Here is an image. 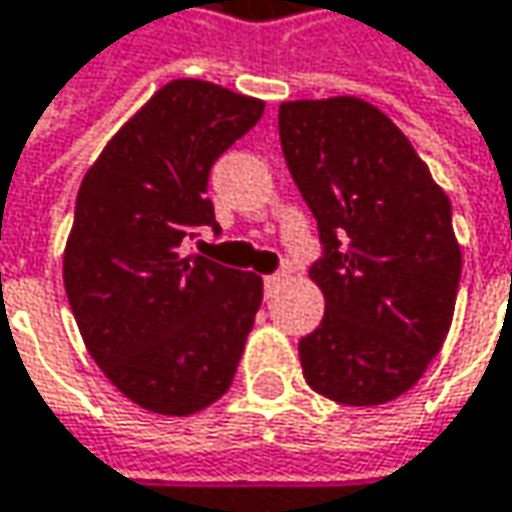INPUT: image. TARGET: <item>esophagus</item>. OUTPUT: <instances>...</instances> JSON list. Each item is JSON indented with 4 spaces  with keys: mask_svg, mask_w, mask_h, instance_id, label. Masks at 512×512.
I'll use <instances>...</instances> for the list:
<instances>
[{
    "mask_svg": "<svg viewBox=\"0 0 512 512\" xmlns=\"http://www.w3.org/2000/svg\"><path fill=\"white\" fill-rule=\"evenodd\" d=\"M285 282V274H271V276H265V291L271 294V291H276L279 285Z\"/></svg>",
    "mask_w": 512,
    "mask_h": 512,
    "instance_id": "34e87169",
    "label": "esophagus"
}]
</instances>
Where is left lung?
<instances>
[{"label":"left lung","instance_id":"8db88e82","mask_svg":"<svg viewBox=\"0 0 512 512\" xmlns=\"http://www.w3.org/2000/svg\"><path fill=\"white\" fill-rule=\"evenodd\" d=\"M279 142L323 247L309 276L326 314L300 338L303 376L341 405H384L420 382L452 326V203L408 136L361 98L285 101Z\"/></svg>","mask_w":512,"mask_h":512}]
</instances>
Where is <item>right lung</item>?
I'll list each match as a JSON object with an SVG mask.
<instances>
[{"label":"right lung","mask_w":512,"mask_h":512,"mask_svg":"<svg viewBox=\"0 0 512 512\" xmlns=\"http://www.w3.org/2000/svg\"><path fill=\"white\" fill-rule=\"evenodd\" d=\"M265 104L171 81L95 160L75 201L63 285L84 344L128 399L186 417L227 393L262 306V279L183 247L212 227L215 160Z\"/></svg>","instance_id":"add662e5"}]
</instances>
